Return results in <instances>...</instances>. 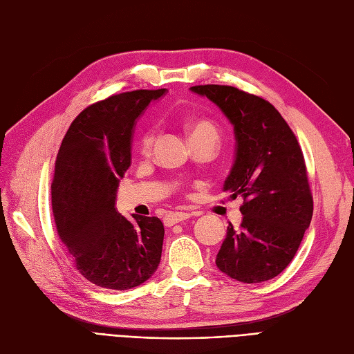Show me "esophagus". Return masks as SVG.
<instances>
[{
    "label": "esophagus",
    "instance_id": "esophagus-1",
    "mask_svg": "<svg viewBox=\"0 0 354 354\" xmlns=\"http://www.w3.org/2000/svg\"><path fill=\"white\" fill-rule=\"evenodd\" d=\"M194 214H192L190 211H180V212H171L165 218V223L167 226H173V224L176 223H180V221H185V220H189Z\"/></svg>",
    "mask_w": 354,
    "mask_h": 354
}]
</instances>
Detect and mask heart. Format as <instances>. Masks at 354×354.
<instances>
[{
	"label": "heart",
	"mask_w": 354,
	"mask_h": 354,
	"mask_svg": "<svg viewBox=\"0 0 354 354\" xmlns=\"http://www.w3.org/2000/svg\"><path fill=\"white\" fill-rule=\"evenodd\" d=\"M185 130L190 138V142H196V140H211L214 143H217L220 131L216 122H212L211 120H207V118H196V120H189L185 124ZM155 140V130L153 128H149L146 130L140 138V152L147 153L151 151V147Z\"/></svg>",
	"instance_id": "heart-1"
}]
</instances>
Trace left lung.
I'll return each instance as SVG.
<instances>
[{"label": "left lung", "mask_w": 354, "mask_h": 354, "mask_svg": "<svg viewBox=\"0 0 354 354\" xmlns=\"http://www.w3.org/2000/svg\"><path fill=\"white\" fill-rule=\"evenodd\" d=\"M233 125L234 159L223 190L241 195L242 223L227 226L216 264L232 279L260 283L292 261L313 216L304 156L273 104L230 85H195Z\"/></svg>", "instance_id": "left-lung-1"}]
</instances>
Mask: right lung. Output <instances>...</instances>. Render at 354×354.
<instances>
[{
	"instance_id": "right-lung-1",
	"label": "right lung",
	"mask_w": 354,
	"mask_h": 354,
	"mask_svg": "<svg viewBox=\"0 0 354 354\" xmlns=\"http://www.w3.org/2000/svg\"><path fill=\"white\" fill-rule=\"evenodd\" d=\"M167 93L136 90L84 109L63 138L51 183L56 229L80 273L91 283L125 291L145 283L159 266L164 224L158 217L115 208L131 165L137 118Z\"/></svg>"
}]
</instances>
